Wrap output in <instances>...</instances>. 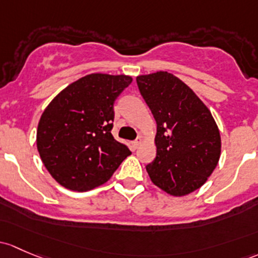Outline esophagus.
Returning a JSON list of instances; mask_svg holds the SVG:
<instances>
[{
  "label": "esophagus",
  "instance_id": "34e87169",
  "mask_svg": "<svg viewBox=\"0 0 258 258\" xmlns=\"http://www.w3.org/2000/svg\"><path fill=\"white\" fill-rule=\"evenodd\" d=\"M142 142H143L142 137H138L136 141H134V147H135V148H138V147H140V145H141V143H142Z\"/></svg>",
  "mask_w": 258,
  "mask_h": 258
}]
</instances>
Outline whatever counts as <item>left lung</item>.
<instances>
[{
	"instance_id": "left-lung-1",
	"label": "left lung",
	"mask_w": 258,
	"mask_h": 258,
	"mask_svg": "<svg viewBox=\"0 0 258 258\" xmlns=\"http://www.w3.org/2000/svg\"><path fill=\"white\" fill-rule=\"evenodd\" d=\"M136 81L157 122V156L146 165L151 180L174 197L193 193L219 163L218 124L194 91L170 73L140 75Z\"/></svg>"
}]
</instances>
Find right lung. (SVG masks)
Instances as JSON below:
<instances>
[{"instance_id": "1", "label": "right lung", "mask_w": 258, "mask_h": 258, "mask_svg": "<svg viewBox=\"0 0 258 258\" xmlns=\"http://www.w3.org/2000/svg\"><path fill=\"white\" fill-rule=\"evenodd\" d=\"M131 83L127 75H86L61 90L42 113L38 152L64 188L88 191L106 183L131 154L111 135L115 100Z\"/></svg>"}]
</instances>
